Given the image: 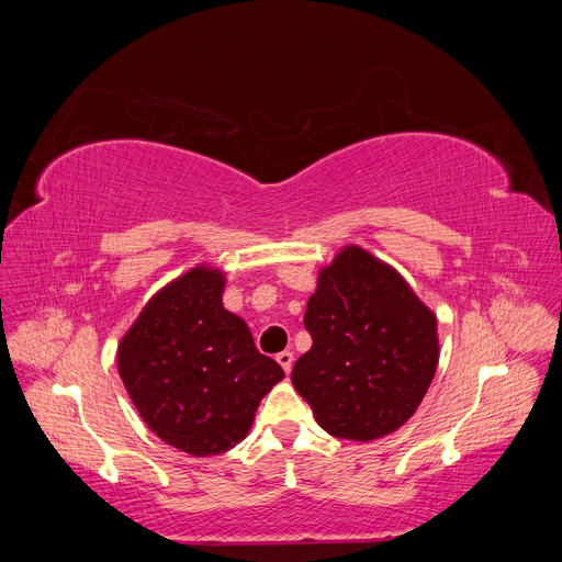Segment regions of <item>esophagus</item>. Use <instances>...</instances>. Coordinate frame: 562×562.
<instances>
[{"mask_svg": "<svg viewBox=\"0 0 562 562\" xmlns=\"http://www.w3.org/2000/svg\"><path fill=\"white\" fill-rule=\"evenodd\" d=\"M277 361H279V366L283 368V372L288 375V372H291V368H293V351H281V353H277Z\"/></svg>", "mask_w": 562, "mask_h": 562, "instance_id": "esophagus-1", "label": "esophagus"}]
</instances>
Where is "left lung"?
<instances>
[{"instance_id": "obj_1", "label": "left lung", "mask_w": 562, "mask_h": 562, "mask_svg": "<svg viewBox=\"0 0 562 562\" xmlns=\"http://www.w3.org/2000/svg\"><path fill=\"white\" fill-rule=\"evenodd\" d=\"M293 368L297 394L335 438L375 440L415 415L436 375V316L394 267L347 246L321 269Z\"/></svg>"}]
</instances>
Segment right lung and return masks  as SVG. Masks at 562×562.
<instances>
[{
  "label": "right lung",
  "instance_id": "add662e5",
  "mask_svg": "<svg viewBox=\"0 0 562 562\" xmlns=\"http://www.w3.org/2000/svg\"><path fill=\"white\" fill-rule=\"evenodd\" d=\"M223 288L220 269H190L145 304L116 351L147 427L194 457L241 443L260 401L283 380L244 318L223 307Z\"/></svg>",
  "mask_w": 562,
  "mask_h": 562
}]
</instances>
